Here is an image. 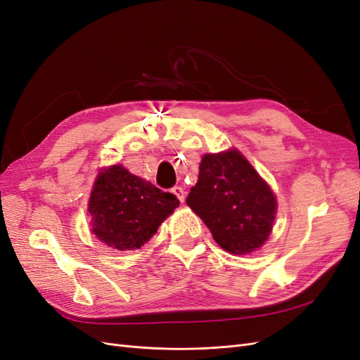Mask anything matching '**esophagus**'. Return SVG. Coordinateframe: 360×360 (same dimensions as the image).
<instances>
[{
  "instance_id": "1",
  "label": "esophagus",
  "mask_w": 360,
  "mask_h": 360,
  "mask_svg": "<svg viewBox=\"0 0 360 360\" xmlns=\"http://www.w3.org/2000/svg\"><path fill=\"white\" fill-rule=\"evenodd\" d=\"M171 192H172L174 195H176V197H177L181 202H184V193H186V192L183 191L181 186H174V188L171 189Z\"/></svg>"
}]
</instances>
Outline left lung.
<instances>
[{"label": "left lung", "mask_w": 360, "mask_h": 360, "mask_svg": "<svg viewBox=\"0 0 360 360\" xmlns=\"http://www.w3.org/2000/svg\"><path fill=\"white\" fill-rule=\"evenodd\" d=\"M186 202L216 243L236 255L263 246L276 214L274 192L237 150L202 158Z\"/></svg>", "instance_id": "obj_1"}]
</instances>
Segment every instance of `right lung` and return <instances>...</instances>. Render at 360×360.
I'll use <instances>...</instances> for the list:
<instances>
[{
	"instance_id": "right-lung-1",
	"label": "right lung",
	"mask_w": 360,
	"mask_h": 360,
	"mask_svg": "<svg viewBox=\"0 0 360 360\" xmlns=\"http://www.w3.org/2000/svg\"><path fill=\"white\" fill-rule=\"evenodd\" d=\"M179 204L174 193L114 165L103 169L94 181L89 202L93 233L110 248L138 249Z\"/></svg>"
}]
</instances>
